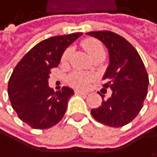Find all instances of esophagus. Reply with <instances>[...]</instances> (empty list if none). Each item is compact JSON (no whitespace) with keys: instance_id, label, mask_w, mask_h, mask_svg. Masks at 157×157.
Wrapping results in <instances>:
<instances>
[{"instance_id":"34e87169","label":"esophagus","mask_w":157,"mask_h":157,"mask_svg":"<svg viewBox=\"0 0 157 157\" xmlns=\"http://www.w3.org/2000/svg\"><path fill=\"white\" fill-rule=\"evenodd\" d=\"M76 94H80V95H87L88 92H85V91H82V90H75Z\"/></svg>"}]
</instances>
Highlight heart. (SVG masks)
I'll return each mask as SVG.
<instances>
[{
	"label": "heart",
	"mask_w": 157,
	"mask_h": 157,
	"mask_svg": "<svg viewBox=\"0 0 157 157\" xmlns=\"http://www.w3.org/2000/svg\"><path fill=\"white\" fill-rule=\"evenodd\" d=\"M83 47L85 50H86V52L88 53V55L90 56V58H93L98 55L105 54L104 48H103L102 44L96 40H93V39L85 40L83 42ZM71 53H72V50H71V49H67V50L63 53V55H62L63 62L68 61L70 56H71ZM68 80L73 86H76L79 88H84L87 86L89 81H90V76L87 75V74L81 73V72H74L69 76Z\"/></svg>",
	"instance_id": "1"
}]
</instances>
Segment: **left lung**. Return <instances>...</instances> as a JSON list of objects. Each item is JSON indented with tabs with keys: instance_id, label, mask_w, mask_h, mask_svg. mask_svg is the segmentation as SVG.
Masks as SVG:
<instances>
[{
	"instance_id": "1",
	"label": "left lung",
	"mask_w": 157,
	"mask_h": 157,
	"mask_svg": "<svg viewBox=\"0 0 157 157\" xmlns=\"http://www.w3.org/2000/svg\"><path fill=\"white\" fill-rule=\"evenodd\" d=\"M99 40L108 50L109 64L102 80L104 88L112 94L102 105L92 109L91 114L100 123L111 127H121L137 116L147 95L148 76L137 51L122 38L109 31L86 33Z\"/></svg>"
}]
</instances>
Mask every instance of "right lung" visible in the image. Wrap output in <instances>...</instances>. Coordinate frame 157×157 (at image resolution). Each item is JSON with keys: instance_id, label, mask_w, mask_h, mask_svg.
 <instances>
[{"instance_id": "right-lung-1", "label": "right lung", "mask_w": 157, "mask_h": 157, "mask_svg": "<svg viewBox=\"0 0 157 157\" xmlns=\"http://www.w3.org/2000/svg\"><path fill=\"white\" fill-rule=\"evenodd\" d=\"M80 36L82 33H74L40 42L13 71L8 84L9 98L20 119L31 127L50 128L64 116L74 90L63 87L55 92L48 83L50 69L59 65L63 53Z\"/></svg>"}]
</instances>
